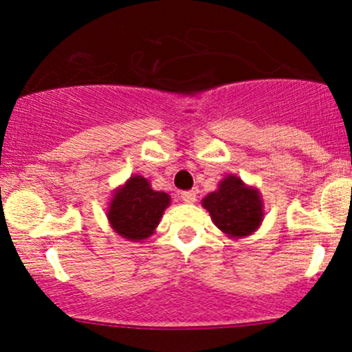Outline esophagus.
Here are the masks:
<instances>
[{
    "instance_id": "esophagus-1",
    "label": "esophagus",
    "mask_w": 352,
    "mask_h": 352,
    "mask_svg": "<svg viewBox=\"0 0 352 352\" xmlns=\"http://www.w3.org/2000/svg\"><path fill=\"white\" fill-rule=\"evenodd\" d=\"M180 199L185 201V204H193L197 200V192L195 190H187V192L180 193Z\"/></svg>"
}]
</instances>
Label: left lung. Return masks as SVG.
Wrapping results in <instances>:
<instances>
[{"label": "left lung", "mask_w": 352, "mask_h": 352, "mask_svg": "<svg viewBox=\"0 0 352 352\" xmlns=\"http://www.w3.org/2000/svg\"><path fill=\"white\" fill-rule=\"evenodd\" d=\"M213 223L230 236H248L263 220V204L258 190L246 187L238 177L230 175L201 201Z\"/></svg>", "instance_id": "8db88e82"}]
</instances>
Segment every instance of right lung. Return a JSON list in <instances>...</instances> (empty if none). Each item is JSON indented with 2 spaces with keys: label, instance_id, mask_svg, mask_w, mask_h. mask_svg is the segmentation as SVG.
Returning <instances> with one entry per match:
<instances>
[{
  "label": "right lung",
  "instance_id": "add662e5",
  "mask_svg": "<svg viewBox=\"0 0 352 352\" xmlns=\"http://www.w3.org/2000/svg\"><path fill=\"white\" fill-rule=\"evenodd\" d=\"M168 204L170 197L167 193L155 192L147 179L135 175L116 192L107 218L120 236L134 241L145 240L157 228Z\"/></svg>",
  "mask_w": 352,
  "mask_h": 352
}]
</instances>
